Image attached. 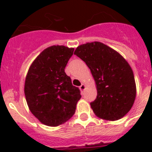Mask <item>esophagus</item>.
<instances>
[{
  "label": "esophagus",
  "mask_w": 152,
  "mask_h": 152,
  "mask_svg": "<svg viewBox=\"0 0 152 152\" xmlns=\"http://www.w3.org/2000/svg\"><path fill=\"white\" fill-rule=\"evenodd\" d=\"M80 89L81 91H83L85 90L86 89V85L84 84V83H83V84H81V86L80 87Z\"/></svg>",
  "instance_id": "1"
}]
</instances>
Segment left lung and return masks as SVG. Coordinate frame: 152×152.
Masks as SVG:
<instances>
[{
	"mask_svg": "<svg viewBox=\"0 0 152 152\" xmlns=\"http://www.w3.org/2000/svg\"><path fill=\"white\" fill-rule=\"evenodd\" d=\"M74 54L85 62L95 80L97 98L91 107L95 115L106 121L126 115L137 95L133 72L127 61L100 42L82 44Z\"/></svg>",
	"mask_w": 152,
	"mask_h": 152,
	"instance_id": "left-lung-1",
	"label": "left lung"
}]
</instances>
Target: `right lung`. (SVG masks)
<instances>
[{
  "label": "right lung",
  "mask_w": 152,
  "mask_h": 152,
  "mask_svg": "<svg viewBox=\"0 0 152 152\" xmlns=\"http://www.w3.org/2000/svg\"><path fill=\"white\" fill-rule=\"evenodd\" d=\"M74 48L52 46L34 60L27 72L24 94L32 114L43 125L56 127L69 121L81 95L64 68Z\"/></svg>",
  "instance_id": "right-lung-1"
}]
</instances>
